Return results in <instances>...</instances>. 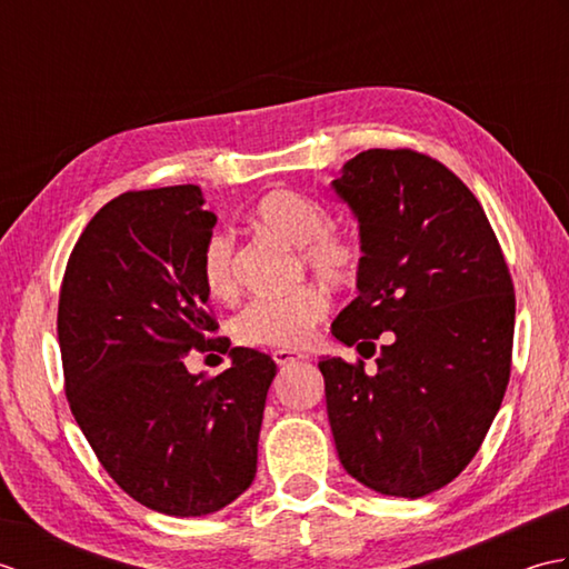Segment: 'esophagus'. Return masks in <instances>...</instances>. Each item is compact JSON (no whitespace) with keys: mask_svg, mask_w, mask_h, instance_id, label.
<instances>
[{"mask_svg":"<svg viewBox=\"0 0 569 569\" xmlns=\"http://www.w3.org/2000/svg\"><path fill=\"white\" fill-rule=\"evenodd\" d=\"M273 359H276L278 367H288V365H296V361L306 359V357L300 355V352H291V349H276Z\"/></svg>","mask_w":569,"mask_h":569,"instance_id":"obj_1","label":"esophagus"}]
</instances>
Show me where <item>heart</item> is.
I'll return each mask as SVG.
<instances>
[{
    "mask_svg": "<svg viewBox=\"0 0 569 569\" xmlns=\"http://www.w3.org/2000/svg\"><path fill=\"white\" fill-rule=\"evenodd\" d=\"M253 224L266 234L296 247L298 269L332 288L355 286L365 269V249L352 234L332 229V214L316 198L298 190H271L253 208ZM202 281L212 298L237 293L234 241L217 232L202 249ZM330 310V298L318 286H303L286 298H259L239 310L232 335L241 345L296 349L310 340Z\"/></svg>",
    "mask_w": 569,
    "mask_h": 569,
    "instance_id": "obj_1",
    "label": "heart"
}]
</instances>
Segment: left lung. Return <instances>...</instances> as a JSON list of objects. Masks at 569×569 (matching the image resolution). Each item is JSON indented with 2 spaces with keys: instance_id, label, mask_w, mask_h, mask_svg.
<instances>
[{
  "instance_id": "1",
  "label": "left lung",
  "mask_w": 569,
  "mask_h": 569,
  "mask_svg": "<svg viewBox=\"0 0 569 569\" xmlns=\"http://www.w3.org/2000/svg\"><path fill=\"white\" fill-rule=\"evenodd\" d=\"M332 186L359 220V296L332 322L377 373L320 361L342 467L386 497L418 499L485 442L511 377L516 293L485 208L413 149H369Z\"/></svg>"
}]
</instances>
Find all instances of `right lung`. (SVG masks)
Segmentation results:
<instances>
[{
  "label": "right lung",
  "instance_id": "add662e5",
  "mask_svg": "<svg viewBox=\"0 0 569 569\" xmlns=\"http://www.w3.org/2000/svg\"><path fill=\"white\" fill-rule=\"evenodd\" d=\"M217 217L198 186L129 190L92 217L58 298L72 416L119 489L168 516H204L257 475L276 361L234 347L220 378H192V348L224 352L202 281Z\"/></svg>",
  "mask_w": 569,
  "mask_h": 569
}]
</instances>
